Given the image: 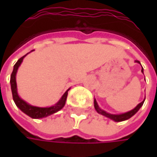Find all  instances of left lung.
I'll list each match as a JSON object with an SVG mask.
<instances>
[{
	"label": "left lung",
	"instance_id": "left-lung-1",
	"mask_svg": "<svg viewBox=\"0 0 157 157\" xmlns=\"http://www.w3.org/2000/svg\"><path fill=\"white\" fill-rule=\"evenodd\" d=\"M135 62H136V63H139V64H140V62L139 61V60H135ZM143 71H144V69H143V67H142L141 69L142 73H144ZM145 99H144L140 103H139L138 105L136 106L134 109H132V110H130V111H128V112L127 113H121V114H112V113H107L106 111H104V110L101 109L100 108H99V106L98 104L97 101H96V99H94V108H95L96 111L99 114H102V115L105 116V117L110 118V119H112V120H113V121L121 122V121H124V120H127V119H128V118H131L132 116L135 115V113L138 112L139 110H140V109L142 107L143 103H144V102H145Z\"/></svg>",
	"mask_w": 157,
	"mask_h": 157
}]
</instances>
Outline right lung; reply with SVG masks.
<instances>
[{"label": "right lung", "mask_w": 157, "mask_h": 157, "mask_svg": "<svg viewBox=\"0 0 157 157\" xmlns=\"http://www.w3.org/2000/svg\"><path fill=\"white\" fill-rule=\"evenodd\" d=\"M33 51V50H32ZM31 51V52H32ZM30 53V52H29ZM29 54V53H28ZM27 54V55H28ZM22 56V58H20L17 61L14 67H13V71L11 75V79H10V83H11V88H12V98H13V101L15 102L17 107L22 112H23L25 114H27L29 117L32 118H42L48 117V116L54 114L55 113L59 111L60 109L64 108V106L66 102V98H67V95H68V91L71 88H69L66 92L63 94L61 98L59 99L58 102H56L55 105L50 106V107H46V108H40V107H36V106H33L29 104L27 102H25L23 99H22L18 95L17 92V81H16V75H17V72L18 70L19 66L22 64L23 59L26 55Z\"/></svg>", "instance_id": "right-lung-1"}]
</instances>
